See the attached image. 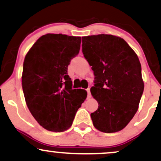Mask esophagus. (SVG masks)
<instances>
[{
	"mask_svg": "<svg viewBox=\"0 0 161 161\" xmlns=\"http://www.w3.org/2000/svg\"><path fill=\"white\" fill-rule=\"evenodd\" d=\"M86 91H87V98H91V92H90V88L86 89Z\"/></svg>",
	"mask_w": 161,
	"mask_h": 161,
	"instance_id": "34e87169",
	"label": "esophagus"
}]
</instances>
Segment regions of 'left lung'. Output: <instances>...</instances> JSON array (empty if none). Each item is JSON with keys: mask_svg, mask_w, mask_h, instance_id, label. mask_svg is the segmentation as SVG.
I'll use <instances>...</instances> for the list:
<instances>
[{"mask_svg": "<svg viewBox=\"0 0 161 161\" xmlns=\"http://www.w3.org/2000/svg\"><path fill=\"white\" fill-rule=\"evenodd\" d=\"M82 46L95 76L91 92L99 106L91 114L93 125L105 133L121 131L137 111L143 92L139 58L116 36H84Z\"/></svg>", "mask_w": 161, "mask_h": 161, "instance_id": "1", "label": "left lung"}]
</instances>
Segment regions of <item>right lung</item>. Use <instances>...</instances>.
Wrapping results in <instances>:
<instances>
[{"instance_id":"obj_1","label":"right lung","mask_w":161,"mask_h":161,"mask_svg":"<svg viewBox=\"0 0 161 161\" xmlns=\"http://www.w3.org/2000/svg\"><path fill=\"white\" fill-rule=\"evenodd\" d=\"M81 37L48 33L26 53L22 88L30 113L48 131L62 132L72 125L87 97L83 89H72L68 75L70 60L79 53Z\"/></svg>"}]
</instances>
